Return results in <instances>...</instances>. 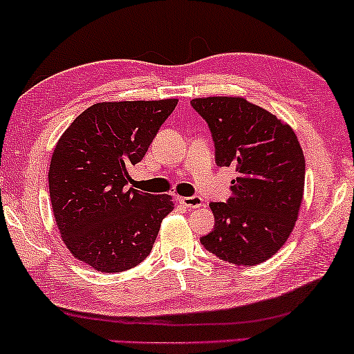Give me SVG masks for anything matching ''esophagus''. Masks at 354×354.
Listing matches in <instances>:
<instances>
[{"label":"esophagus","instance_id":"1","mask_svg":"<svg viewBox=\"0 0 354 354\" xmlns=\"http://www.w3.org/2000/svg\"><path fill=\"white\" fill-rule=\"evenodd\" d=\"M178 203L185 206V208H201L203 206V200L200 196H180Z\"/></svg>","mask_w":354,"mask_h":354}]
</instances>
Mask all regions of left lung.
I'll use <instances>...</instances> for the list:
<instances>
[{
	"label": "left lung",
	"instance_id": "8db88e82",
	"mask_svg": "<svg viewBox=\"0 0 354 354\" xmlns=\"http://www.w3.org/2000/svg\"><path fill=\"white\" fill-rule=\"evenodd\" d=\"M219 167H234L227 203H211L214 229L201 244L218 259L254 267L273 257L295 229L304 198L306 160L295 130L241 95L196 97Z\"/></svg>",
	"mask_w": 354,
	"mask_h": 354
}]
</instances>
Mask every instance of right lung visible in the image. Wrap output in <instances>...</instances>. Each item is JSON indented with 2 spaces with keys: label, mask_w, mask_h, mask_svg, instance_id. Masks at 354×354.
<instances>
[{
  "label": "right lung",
  "mask_w": 354,
  "mask_h": 354,
  "mask_svg": "<svg viewBox=\"0 0 354 354\" xmlns=\"http://www.w3.org/2000/svg\"><path fill=\"white\" fill-rule=\"evenodd\" d=\"M177 99L99 102L59 136L48 169L50 200L66 249L102 273H120L149 255L171 195L128 188Z\"/></svg>",
  "instance_id": "add662e5"
}]
</instances>
